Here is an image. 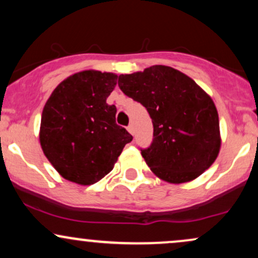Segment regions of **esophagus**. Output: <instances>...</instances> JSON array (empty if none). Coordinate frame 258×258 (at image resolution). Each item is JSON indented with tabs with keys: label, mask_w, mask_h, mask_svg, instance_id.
Instances as JSON below:
<instances>
[{
	"label": "esophagus",
	"mask_w": 258,
	"mask_h": 258,
	"mask_svg": "<svg viewBox=\"0 0 258 258\" xmlns=\"http://www.w3.org/2000/svg\"><path fill=\"white\" fill-rule=\"evenodd\" d=\"M127 131L131 133V135H135V127H133L132 123H130V125L127 126Z\"/></svg>",
	"instance_id": "esophagus-1"
}]
</instances>
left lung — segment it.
Masks as SVG:
<instances>
[{"label":"left lung","mask_w":258,"mask_h":258,"mask_svg":"<svg viewBox=\"0 0 258 258\" xmlns=\"http://www.w3.org/2000/svg\"><path fill=\"white\" fill-rule=\"evenodd\" d=\"M119 87L141 103L152 119L153 141L139 148L156 176L171 183L199 177L221 147L218 114L212 99L190 78L164 65L119 76Z\"/></svg>","instance_id":"obj_1"}]
</instances>
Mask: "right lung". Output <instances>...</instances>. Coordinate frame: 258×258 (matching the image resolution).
I'll list each match as a JSON object with an SVG mask.
<instances>
[{
	"label": "right lung",
	"instance_id": "obj_1",
	"mask_svg": "<svg viewBox=\"0 0 258 258\" xmlns=\"http://www.w3.org/2000/svg\"><path fill=\"white\" fill-rule=\"evenodd\" d=\"M116 80L115 74L94 70L74 74L47 100L41 119V147L65 179L84 185L98 182L132 141L115 121L116 106L106 103Z\"/></svg>",
	"mask_w": 258,
	"mask_h": 258
}]
</instances>
